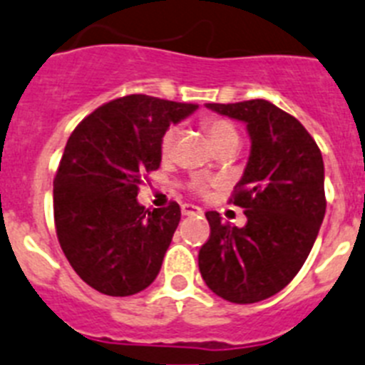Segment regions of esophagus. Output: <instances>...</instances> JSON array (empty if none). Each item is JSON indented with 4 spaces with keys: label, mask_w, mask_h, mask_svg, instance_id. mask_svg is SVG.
<instances>
[{
    "label": "esophagus",
    "mask_w": 365,
    "mask_h": 365,
    "mask_svg": "<svg viewBox=\"0 0 365 365\" xmlns=\"http://www.w3.org/2000/svg\"><path fill=\"white\" fill-rule=\"evenodd\" d=\"M182 213L185 215V217H189V215H200V213H202V209L198 207V205L183 204V205H182Z\"/></svg>",
    "instance_id": "1"
}]
</instances>
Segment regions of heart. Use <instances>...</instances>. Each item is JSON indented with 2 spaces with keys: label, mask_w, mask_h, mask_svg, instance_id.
<instances>
[{
  "label": "heart",
  "mask_w": 365,
  "mask_h": 365,
  "mask_svg": "<svg viewBox=\"0 0 365 365\" xmlns=\"http://www.w3.org/2000/svg\"><path fill=\"white\" fill-rule=\"evenodd\" d=\"M204 128L209 134L211 141H213L215 147L224 143H230V141H239V132H237L235 125H231L226 119H217V117H209L204 121ZM176 135H178V128L176 126H169L165 130L163 135L160 139V152L163 158H169L170 152L174 148V141H176ZM209 182L204 178H196L191 182V191L196 195H205L207 191Z\"/></svg>",
  "instance_id": "heart-1"
}]
</instances>
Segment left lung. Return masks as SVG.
<instances>
[{
  "mask_svg": "<svg viewBox=\"0 0 365 365\" xmlns=\"http://www.w3.org/2000/svg\"><path fill=\"white\" fill-rule=\"evenodd\" d=\"M246 123L252 152L230 202L246 226L207 211L211 235L198 253L205 284L231 303H257L283 290L309 257L325 217L323 158L296 117L264 99L207 104Z\"/></svg>",
  "mask_w": 365,
  "mask_h": 365,
  "instance_id": "8db88e82",
  "label": "left lung"
}]
</instances>
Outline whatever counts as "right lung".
<instances>
[{
	"mask_svg": "<svg viewBox=\"0 0 365 365\" xmlns=\"http://www.w3.org/2000/svg\"><path fill=\"white\" fill-rule=\"evenodd\" d=\"M198 104L126 95L84 117L66 143L53 180L60 248L78 277L101 294L125 297L160 274L180 224V205L138 204L145 174L160 169V139Z\"/></svg>",
	"mask_w": 365,
	"mask_h": 365,
	"instance_id": "add662e5",
	"label": "right lung"
}]
</instances>
